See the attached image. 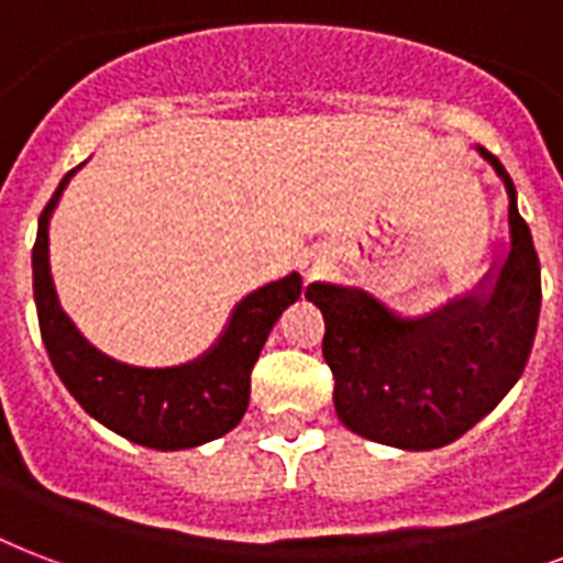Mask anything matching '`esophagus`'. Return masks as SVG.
Here are the masks:
<instances>
[{
  "label": "esophagus",
  "mask_w": 563,
  "mask_h": 563,
  "mask_svg": "<svg viewBox=\"0 0 563 563\" xmlns=\"http://www.w3.org/2000/svg\"><path fill=\"white\" fill-rule=\"evenodd\" d=\"M321 265L319 263H307V280H312V277H319Z\"/></svg>",
  "instance_id": "esophagus-1"
}]
</instances>
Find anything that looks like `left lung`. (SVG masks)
Wrapping results in <instances>:
<instances>
[{"instance_id":"1","label":"left lung","mask_w":563,"mask_h":563,"mask_svg":"<svg viewBox=\"0 0 563 563\" xmlns=\"http://www.w3.org/2000/svg\"><path fill=\"white\" fill-rule=\"evenodd\" d=\"M508 188L510 251L487 298H461L428 319L405 321L360 289L312 283L324 316V360L342 424L375 443L428 452L482 422L529 363L540 316V260Z\"/></svg>"}]
</instances>
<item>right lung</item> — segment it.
I'll return each instance as SVG.
<instances>
[{"label":"right lung","instance_id":"1","mask_svg":"<svg viewBox=\"0 0 563 563\" xmlns=\"http://www.w3.org/2000/svg\"><path fill=\"white\" fill-rule=\"evenodd\" d=\"M73 170L55 188L37 221L32 251L34 303L46 354L62 384L97 422L132 443L174 452L209 443L242 422L251 401V372L283 310L300 298V277L289 274L235 307L230 328L203 360L179 368H132L93 349L55 298L49 274V214Z\"/></svg>","mask_w":563,"mask_h":563}]
</instances>
